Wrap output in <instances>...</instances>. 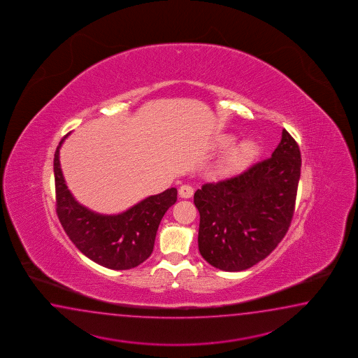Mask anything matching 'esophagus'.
Returning a JSON list of instances; mask_svg holds the SVG:
<instances>
[{"instance_id":"esophagus-1","label":"esophagus","mask_w":358,"mask_h":358,"mask_svg":"<svg viewBox=\"0 0 358 358\" xmlns=\"http://www.w3.org/2000/svg\"><path fill=\"white\" fill-rule=\"evenodd\" d=\"M194 194V189L190 187V185H182L180 188H179V196H182V198H192Z\"/></svg>"}]
</instances>
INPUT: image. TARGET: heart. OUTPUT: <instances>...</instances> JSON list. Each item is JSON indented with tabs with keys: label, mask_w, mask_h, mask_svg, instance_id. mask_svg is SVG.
Masks as SVG:
<instances>
[{
	"label": "heart",
	"mask_w": 358,
	"mask_h": 358,
	"mask_svg": "<svg viewBox=\"0 0 358 358\" xmlns=\"http://www.w3.org/2000/svg\"><path fill=\"white\" fill-rule=\"evenodd\" d=\"M230 142L231 140L227 138L224 141V145H229ZM255 155H257L255 143L250 140L241 141L229 148V151L224 154L221 162V171L224 174L238 173L252 162Z\"/></svg>",
	"instance_id": "heart-1"
}]
</instances>
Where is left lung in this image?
I'll list each match as a JSON object with an SVG mask.
<instances>
[{
  "label": "left lung",
  "mask_w": 358,
  "mask_h": 358,
  "mask_svg": "<svg viewBox=\"0 0 358 358\" xmlns=\"http://www.w3.org/2000/svg\"><path fill=\"white\" fill-rule=\"evenodd\" d=\"M301 174L299 145L286 129L272 157L194 193L198 248L210 266L240 272L266 258L294 216Z\"/></svg>",
  "instance_id": "left-lung-1"
}]
</instances>
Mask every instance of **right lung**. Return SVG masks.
<instances>
[{
    "label": "right lung",
    "instance_id": "1",
    "mask_svg": "<svg viewBox=\"0 0 358 358\" xmlns=\"http://www.w3.org/2000/svg\"><path fill=\"white\" fill-rule=\"evenodd\" d=\"M55 152L56 210L71 241L89 259L109 269L123 271L140 266L154 250L155 238L165 212L176 202L178 190L170 188L150 196L118 215H100L84 207L71 194Z\"/></svg>",
    "mask_w": 358,
    "mask_h": 358
}]
</instances>
